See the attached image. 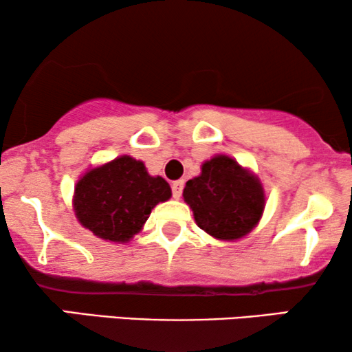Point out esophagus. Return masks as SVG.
Segmentation results:
<instances>
[{
  "label": "esophagus",
  "instance_id": "esophagus-1",
  "mask_svg": "<svg viewBox=\"0 0 352 352\" xmlns=\"http://www.w3.org/2000/svg\"><path fill=\"white\" fill-rule=\"evenodd\" d=\"M182 189H184V181H175L171 184V192L175 199H179L182 194Z\"/></svg>",
  "mask_w": 352,
  "mask_h": 352
}]
</instances>
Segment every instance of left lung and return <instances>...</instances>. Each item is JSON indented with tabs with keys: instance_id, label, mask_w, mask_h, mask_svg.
Segmentation results:
<instances>
[{
	"instance_id": "1",
	"label": "left lung",
	"mask_w": 352,
	"mask_h": 352,
	"mask_svg": "<svg viewBox=\"0 0 352 352\" xmlns=\"http://www.w3.org/2000/svg\"><path fill=\"white\" fill-rule=\"evenodd\" d=\"M182 195L199 228L221 240L247 235L264 210V192L258 177L226 155L205 162L201 175L186 182Z\"/></svg>"
}]
</instances>
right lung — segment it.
<instances>
[{
  "instance_id": "obj_1",
  "label": "right lung",
  "mask_w": 352,
  "mask_h": 352,
  "mask_svg": "<svg viewBox=\"0 0 352 352\" xmlns=\"http://www.w3.org/2000/svg\"><path fill=\"white\" fill-rule=\"evenodd\" d=\"M171 197L170 184L148 175L142 162L123 155L86 173L75 187L76 218L110 242H128L153 206Z\"/></svg>"
}]
</instances>
